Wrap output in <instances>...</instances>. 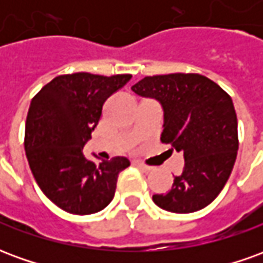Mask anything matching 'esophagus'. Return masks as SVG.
Masks as SVG:
<instances>
[{
    "label": "esophagus",
    "mask_w": 263,
    "mask_h": 263,
    "mask_svg": "<svg viewBox=\"0 0 263 263\" xmlns=\"http://www.w3.org/2000/svg\"><path fill=\"white\" fill-rule=\"evenodd\" d=\"M132 165L137 166V167H139V169H141V171H143V172H151V171H152V167H151V166L145 165V163H142V162H138V160H134V162H132Z\"/></svg>",
    "instance_id": "34e87169"
}]
</instances>
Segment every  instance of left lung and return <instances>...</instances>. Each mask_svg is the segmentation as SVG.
<instances>
[{
    "mask_svg": "<svg viewBox=\"0 0 263 263\" xmlns=\"http://www.w3.org/2000/svg\"><path fill=\"white\" fill-rule=\"evenodd\" d=\"M163 108L160 141L182 152L184 167L154 203L171 213H194L226 186L237 159L238 122L231 97L217 83L196 73L148 76L131 87Z\"/></svg>",
    "mask_w": 263,
    "mask_h": 263,
    "instance_id": "obj_1",
    "label": "left lung"
}]
</instances>
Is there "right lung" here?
Wrapping results in <instances>:
<instances>
[{"mask_svg":"<svg viewBox=\"0 0 263 263\" xmlns=\"http://www.w3.org/2000/svg\"><path fill=\"white\" fill-rule=\"evenodd\" d=\"M131 74L73 73L54 77L32 98L25 125V152L43 194L67 213L87 215L114 198L117 179L129 160L86 159L83 146L97 126L105 100Z\"/></svg>","mask_w":263,"mask_h":263,"instance_id":"obj_1","label":"right lung"}]
</instances>
